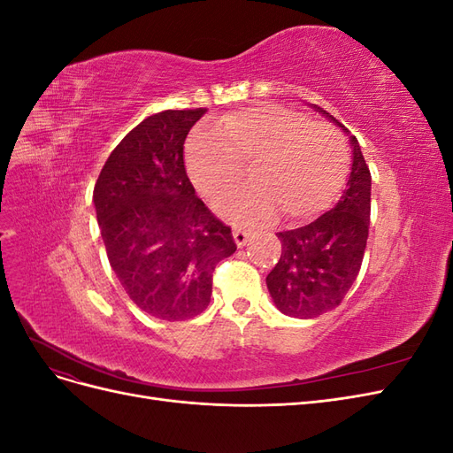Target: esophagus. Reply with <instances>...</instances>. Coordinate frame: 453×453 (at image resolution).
<instances>
[{"mask_svg":"<svg viewBox=\"0 0 453 453\" xmlns=\"http://www.w3.org/2000/svg\"><path fill=\"white\" fill-rule=\"evenodd\" d=\"M232 236H234V242H236V245L238 248H243L245 243H248V240L251 238V232L250 230H245V228H234L232 230Z\"/></svg>","mask_w":453,"mask_h":453,"instance_id":"obj_1","label":"esophagus"}]
</instances>
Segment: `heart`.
<instances>
[{"instance_id": "1", "label": "heart", "mask_w": 453, "mask_h": 453, "mask_svg": "<svg viewBox=\"0 0 453 453\" xmlns=\"http://www.w3.org/2000/svg\"><path fill=\"white\" fill-rule=\"evenodd\" d=\"M190 181L215 198L234 187L251 164L253 183L215 202L225 217L263 223L281 210L287 221L326 210L349 173V150L331 125L280 105H258L225 115L215 132L190 135L185 150Z\"/></svg>"}]
</instances>
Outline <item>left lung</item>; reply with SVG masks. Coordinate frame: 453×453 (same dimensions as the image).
Returning <instances> with one entry per match:
<instances>
[{
  "label": "left lung",
  "instance_id": "8db88e82",
  "mask_svg": "<svg viewBox=\"0 0 453 453\" xmlns=\"http://www.w3.org/2000/svg\"><path fill=\"white\" fill-rule=\"evenodd\" d=\"M313 107L344 128L321 107ZM349 142L353 147L351 173L338 203L310 225L278 232L281 255L266 276V285L273 304L289 318L311 319L340 306L361 270L370 225L372 177L357 138L349 135Z\"/></svg>",
  "mask_w": 453,
  "mask_h": 453
}]
</instances>
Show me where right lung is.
Segmentation results:
<instances>
[{"label":"right lung","instance_id":"add662e5","mask_svg":"<svg viewBox=\"0 0 453 453\" xmlns=\"http://www.w3.org/2000/svg\"><path fill=\"white\" fill-rule=\"evenodd\" d=\"M203 113L166 109L142 120L94 187L109 265L132 303L164 321L208 308L213 270L236 251L230 226L205 208L185 170L187 134Z\"/></svg>","mask_w":453,"mask_h":453}]
</instances>
